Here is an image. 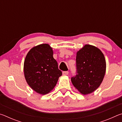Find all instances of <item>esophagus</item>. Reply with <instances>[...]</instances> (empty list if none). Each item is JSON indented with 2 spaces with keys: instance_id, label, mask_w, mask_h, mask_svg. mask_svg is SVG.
I'll list each match as a JSON object with an SVG mask.
<instances>
[{
  "instance_id": "34e87169",
  "label": "esophagus",
  "mask_w": 122,
  "mask_h": 122,
  "mask_svg": "<svg viewBox=\"0 0 122 122\" xmlns=\"http://www.w3.org/2000/svg\"><path fill=\"white\" fill-rule=\"evenodd\" d=\"M62 74H63V75H67L68 74V71H63L62 72Z\"/></svg>"
}]
</instances>
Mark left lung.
<instances>
[{
	"mask_svg": "<svg viewBox=\"0 0 122 122\" xmlns=\"http://www.w3.org/2000/svg\"><path fill=\"white\" fill-rule=\"evenodd\" d=\"M77 75L72 77L73 86L86 95L95 91L103 80L106 71V61L100 49L85 45L76 53Z\"/></svg>",
	"mask_w": 122,
	"mask_h": 122,
	"instance_id": "obj_1",
	"label": "left lung"
}]
</instances>
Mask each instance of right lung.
I'll list each match as a JSON object with an SVG mask.
<instances>
[{
    "mask_svg": "<svg viewBox=\"0 0 122 122\" xmlns=\"http://www.w3.org/2000/svg\"><path fill=\"white\" fill-rule=\"evenodd\" d=\"M24 72L29 86L41 95L51 92L62 75L53 57V48L47 44L37 45L29 51L24 61Z\"/></svg>",
    "mask_w": 122,
    "mask_h": 122,
    "instance_id": "1",
    "label": "right lung"
}]
</instances>
